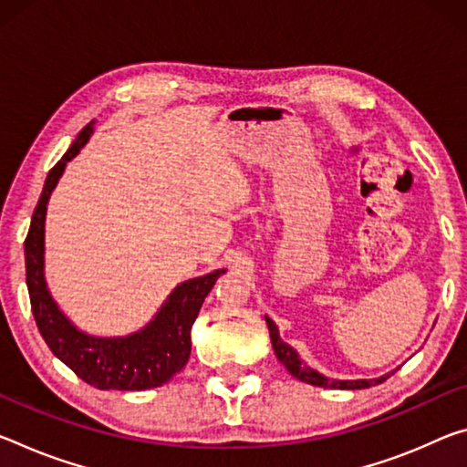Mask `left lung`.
Returning a JSON list of instances; mask_svg holds the SVG:
<instances>
[{
  "mask_svg": "<svg viewBox=\"0 0 467 467\" xmlns=\"http://www.w3.org/2000/svg\"><path fill=\"white\" fill-rule=\"evenodd\" d=\"M265 324H268V330H270V338H272V347H274V353H276V358L280 364H283L288 372H291L295 379L301 380V382H307V384H314V387H324V389H345V390H355V389H368V387H374V384H380L389 379L390 374L387 376H380V379H374V380H335V379H328V376H324L320 372H316L314 368H309L306 361L299 358V353L293 349L291 345L285 343L283 338L278 335V328L276 324H274L268 316H265Z\"/></svg>",
  "mask_w": 467,
  "mask_h": 467,
  "instance_id": "left-lung-1",
  "label": "left lung"
}]
</instances>
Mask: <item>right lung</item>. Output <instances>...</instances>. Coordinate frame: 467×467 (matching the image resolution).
I'll return each instance as SVG.
<instances>
[{
	"mask_svg": "<svg viewBox=\"0 0 467 467\" xmlns=\"http://www.w3.org/2000/svg\"><path fill=\"white\" fill-rule=\"evenodd\" d=\"M93 135V122L78 132L62 160L49 170L25 241L26 286L41 337L57 359L78 379L99 390H147L161 387L181 372L191 355V327L203 299L226 270L184 280L161 303L153 320L127 337H93L78 330L51 297L43 254H46V213L51 191L68 161L78 155Z\"/></svg>",
	"mask_w": 467,
	"mask_h": 467,
	"instance_id": "add662e5",
	"label": "right lung"
}]
</instances>
